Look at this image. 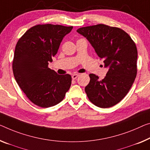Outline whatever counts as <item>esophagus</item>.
Wrapping results in <instances>:
<instances>
[{
    "label": "esophagus",
    "instance_id": "34e87169",
    "mask_svg": "<svg viewBox=\"0 0 150 150\" xmlns=\"http://www.w3.org/2000/svg\"><path fill=\"white\" fill-rule=\"evenodd\" d=\"M78 76H79V75L77 74H72V78L73 80H74V79H76Z\"/></svg>",
    "mask_w": 150,
    "mask_h": 150
}]
</instances>
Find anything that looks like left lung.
I'll return each mask as SVG.
<instances>
[{
  "mask_svg": "<svg viewBox=\"0 0 150 150\" xmlns=\"http://www.w3.org/2000/svg\"><path fill=\"white\" fill-rule=\"evenodd\" d=\"M77 32L87 39L109 70L104 79L90 74L85 92L90 101L100 108L120 102L137 75V50L131 37L118 27L103 24L81 27Z\"/></svg>",
  "mask_w": 150,
  "mask_h": 150,
  "instance_id": "left-lung-1",
  "label": "left lung"
}]
</instances>
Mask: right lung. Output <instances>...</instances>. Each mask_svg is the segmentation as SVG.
Returning <instances> with one entry per match:
<instances>
[{"label": "right lung", "instance_id": "add662e5", "mask_svg": "<svg viewBox=\"0 0 150 150\" xmlns=\"http://www.w3.org/2000/svg\"><path fill=\"white\" fill-rule=\"evenodd\" d=\"M72 26L38 25L25 32L16 45L13 71L18 85L30 100L43 108L56 105L70 88V74L59 75L48 68L64 36Z\"/></svg>", "mask_w": 150, "mask_h": 150}]
</instances>
